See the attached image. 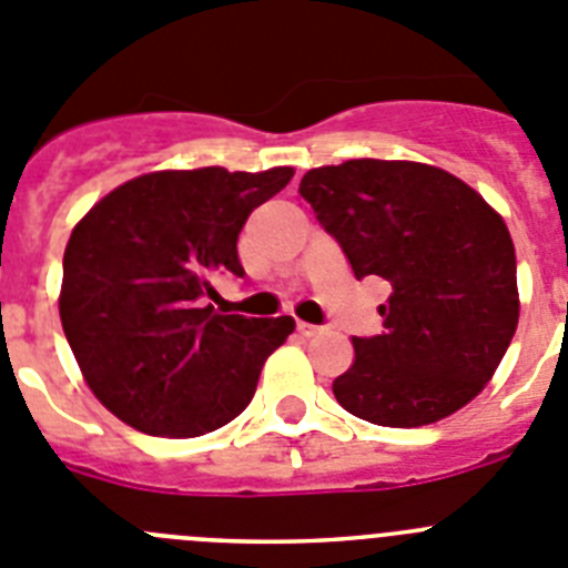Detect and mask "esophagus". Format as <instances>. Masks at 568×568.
<instances>
[{
    "instance_id": "34e87169",
    "label": "esophagus",
    "mask_w": 568,
    "mask_h": 568,
    "mask_svg": "<svg viewBox=\"0 0 568 568\" xmlns=\"http://www.w3.org/2000/svg\"><path fill=\"white\" fill-rule=\"evenodd\" d=\"M296 331H300V334H303V336H316L322 328H320V325H311V322L300 320V322H296Z\"/></svg>"
}]
</instances>
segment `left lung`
I'll return each instance as SVG.
<instances>
[{
    "label": "left lung",
    "instance_id": "1",
    "mask_svg": "<svg viewBox=\"0 0 568 568\" xmlns=\"http://www.w3.org/2000/svg\"><path fill=\"white\" fill-rule=\"evenodd\" d=\"M300 195L356 280L376 274L393 288L379 305L385 334L354 336L336 402L382 427H424L469 405L518 328L504 217L462 178L416 161L320 166L305 172Z\"/></svg>",
    "mask_w": 568,
    "mask_h": 568
}]
</instances>
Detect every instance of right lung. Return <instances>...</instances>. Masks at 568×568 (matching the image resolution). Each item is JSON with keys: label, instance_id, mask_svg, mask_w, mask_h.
Instances as JSON below:
<instances>
[{"label": "right lung", "instance_id": "add662e5", "mask_svg": "<svg viewBox=\"0 0 568 568\" xmlns=\"http://www.w3.org/2000/svg\"><path fill=\"white\" fill-rule=\"evenodd\" d=\"M294 178L163 170L132 178L75 223L59 314L87 387L141 433L195 438L246 410L291 316L246 320L203 305L214 274H237L248 214Z\"/></svg>", "mask_w": 568, "mask_h": 568}]
</instances>
